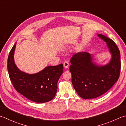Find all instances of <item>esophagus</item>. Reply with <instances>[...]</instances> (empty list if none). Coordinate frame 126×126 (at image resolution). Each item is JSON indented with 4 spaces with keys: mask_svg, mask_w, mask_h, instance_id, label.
Segmentation results:
<instances>
[{
    "mask_svg": "<svg viewBox=\"0 0 126 126\" xmlns=\"http://www.w3.org/2000/svg\"><path fill=\"white\" fill-rule=\"evenodd\" d=\"M69 63H68V61H65L63 63V66L65 68H68L69 67Z\"/></svg>",
    "mask_w": 126,
    "mask_h": 126,
    "instance_id": "obj_1",
    "label": "esophagus"
}]
</instances>
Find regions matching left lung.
Instances as JSON below:
<instances>
[{"label":"left lung","mask_w":126,"mask_h":126,"mask_svg":"<svg viewBox=\"0 0 126 126\" xmlns=\"http://www.w3.org/2000/svg\"><path fill=\"white\" fill-rule=\"evenodd\" d=\"M99 38L107 43L111 58L107 65L99 66L93 62L91 54L81 52L70 60L71 82L78 95L83 99L99 97L109 91L120 74V52L115 42L102 34Z\"/></svg>","instance_id":"obj_1"}]
</instances>
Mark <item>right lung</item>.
I'll list each match as a JSON object with an SVG mask.
<instances>
[{"mask_svg": "<svg viewBox=\"0 0 126 126\" xmlns=\"http://www.w3.org/2000/svg\"><path fill=\"white\" fill-rule=\"evenodd\" d=\"M16 43L10 52L7 59V70L11 82L17 92L30 100L45 103L55 97L57 91V82L63 72V64L48 66L33 74L22 71L14 62Z\"/></svg>", "mask_w": 126, "mask_h": 126, "instance_id": "1", "label": "right lung"}]
</instances>
